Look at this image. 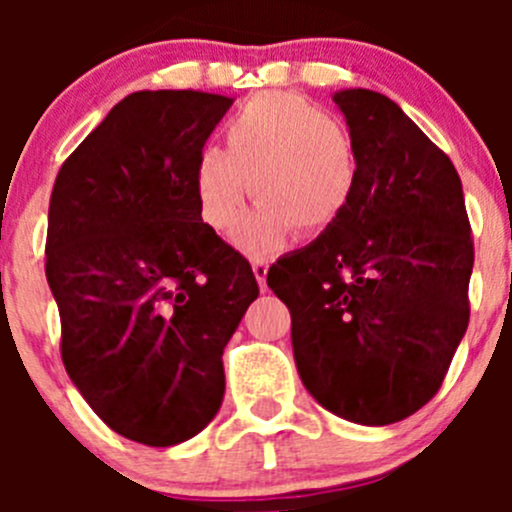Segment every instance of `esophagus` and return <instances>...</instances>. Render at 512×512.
Wrapping results in <instances>:
<instances>
[{
  "mask_svg": "<svg viewBox=\"0 0 512 512\" xmlns=\"http://www.w3.org/2000/svg\"><path fill=\"white\" fill-rule=\"evenodd\" d=\"M267 270H270L267 260H252V272H255L257 285H260L262 292H265V289H267Z\"/></svg>",
  "mask_w": 512,
  "mask_h": 512,
  "instance_id": "1",
  "label": "esophagus"
}]
</instances>
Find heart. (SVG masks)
<instances>
[{
  "label": "heart",
  "mask_w": 512,
  "mask_h": 512,
  "mask_svg": "<svg viewBox=\"0 0 512 512\" xmlns=\"http://www.w3.org/2000/svg\"><path fill=\"white\" fill-rule=\"evenodd\" d=\"M361 160L342 118L285 91L242 103L225 126V153L208 148L193 170V195L203 223L232 235L247 185L257 208L240 230L252 255L280 247L292 230L317 237L332 230L359 190Z\"/></svg>",
  "instance_id": "1"
}]
</instances>
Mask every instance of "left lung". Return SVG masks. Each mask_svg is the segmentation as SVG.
Segmentation results:
<instances>
[{"label": "left lung", "mask_w": 512, "mask_h": 512, "mask_svg": "<svg viewBox=\"0 0 512 512\" xmlns=\"http://www.w3.org/2000/svg\"><path fill=\"white\" fill-rule=\"evenodd\" d=\"M361 160L332 230L277 262L302 384L327 411L386 426L436 396L466 334L473 240L451 158L369 89L334 94Z\"/></svg>", "instance_id": "8db88e82"}]
</instances>
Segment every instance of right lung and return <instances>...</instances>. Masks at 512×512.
I'll return each mask as SVG.
<instances>
[{
	"instance_id": "obj_1",
	"label": "right lung",
	"mask_w": 512,
	"mask_h": 512,
	"mask_svg": "<svg viewBox=\"0 0 512 512\" xmlns=\"http://www.w3.org/2000/svg\"><path fill=\"white\" fill-rule=\"evenodd\" d=\"M232 98L136 91L56 175L46 280L61 359L98 418L146 446L203 431L223 404V349L257 287L203 223L193 170Z\"/></svg>"
}]
</instances>
